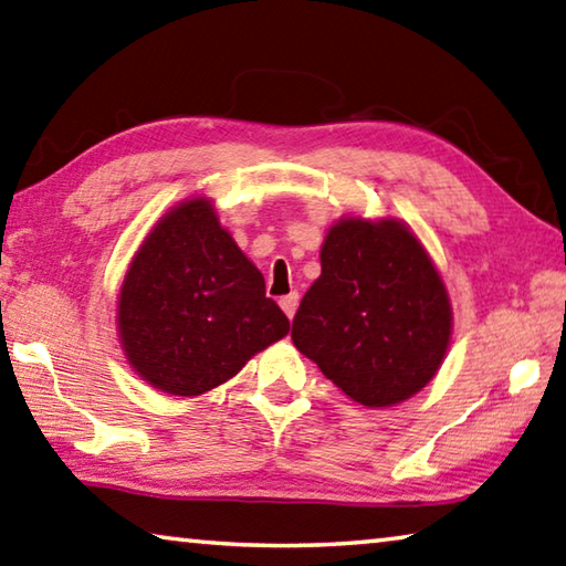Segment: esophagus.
Instances as JSON below:
<instances>
[{"label":"esophagus","mask_w":566,"mask_h":566,"mask_svg":"<svg viewBox=\"0 0 566 566\" xmlns=\"http://www.w3.org/2000/svg\"><path fill=\"white\" fill-rule=\"evenodd\" d=\"M281 307H283V313L287 315V319H293V315H295V311H297V293L283 295V297H281Z\"/></svg>","instance_id":"1"}]
</instances>
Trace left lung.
Segmentation results:
<instances>
[{
    "label": "left lung",
    "mask_w": 566,
    "mask_h": 566,
    "mask_svg": "<svg viewBox=\"0 0 566 566\" xmlns=\"http://www.w3.org/2000/svg\"><path fill=\"white\" fill-rule=\"evenodd\" d=\"M319 265L293 317V345L361 407L419 394L453 333L449 291L423 243L399 219L345 217L327 229Z\"/></svg>",
    "instance_id": "8db88e82"
}]
</instances>
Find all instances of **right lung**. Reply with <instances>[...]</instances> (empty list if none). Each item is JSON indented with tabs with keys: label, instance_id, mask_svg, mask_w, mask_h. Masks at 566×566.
I'll return each instance as SVG.
<instances>
[{
	"label": "right lung",
	"instance_id": "right-lung-1",
	"mask_svg": "<svg viewBox=\"0 0 566 566\" xmlns=\"http://www.w3.org/2000/svg\"><path fill=\"white\" fill-rule=\"evenodd\" d=\"M261 271L221 227L214 201H179L147 233L117 295L125 359L169 397H199L287 335Z\"/></svg>",
	"mask_w": 566,
	"mask_h": 566
}]
</instances>
